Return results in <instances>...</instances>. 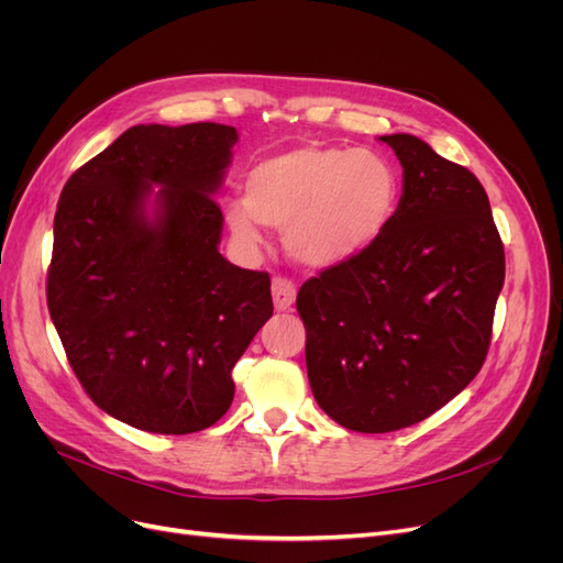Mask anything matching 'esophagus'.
<instances>
[{
    "instance_id": "34e87169",
    "label": "esophagus",
    "mask_w": 563,
    "mask_h": 563,
    "mask_svg": "<svg viewBox=\"0 0 563 563\" xmlns=\"http://www.w3.org/2000/svg\"><path fill=\"white\" fill-rule=\"evenodd\" d=\"M272 300H275V308L279 312L291 310L296 302V284L286 277L272 279Z\"/></svg>"
}]
</instances>
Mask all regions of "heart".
<instances>
[{"label":"heart","mask_w":563,"mask_h":563,"mask_svg":"<svg viewBox=\"0 0 563 563\" xmlns=\"http://www.w3.org/2000/svg\"><path fill=\"white\" fill-rule=\"evenodd\" d=\"M401 201L397 166L371 150L300 145L255 164L244 201L225 218L244 244L261 242V223L284 230L288 253L310 267L343 265L376 244Z\"/></svg>","instance_id":"heart-1"}]
</instances>
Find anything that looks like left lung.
<instances>
[{"label":"left lung","mask_w":563,"mask_h":563,"mask_svg":"<svg viewBox=\"0 0 563 563\" xmlns=\"http://www.w3.org/2000/svg\"><path fill=\"white\" fill-rule=\"evenodd\" d=\"M380 141L404 168L395 220L296 298L312 395L364 434L430 418L474 380L505 282V249L476 176L416 135Z\"/></svg>","instance_id":"8db88e82"}]
</instances>
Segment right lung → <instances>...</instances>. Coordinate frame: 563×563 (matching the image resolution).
I'll use <instances>...</instances> for the list:
<instances>
[{"label": "right lung", "instance_id": "add662e5", "mask_svg": "<svg viewBox=\"0 0 563 563\" xmlns=\"http://www.w3.org/2000/svg\"><path fill=\"white\" fill-rule=\"evenodd\" d=\"M236 129L139 124L65 183L51 321L91 401L131 428L190 434L234 399L232 368L272 317L267 272L218 253ZM152 184L153 218L146 216Z\"/></svg>", "mask_w": 563, "mask_h": 563}]
</instances>
